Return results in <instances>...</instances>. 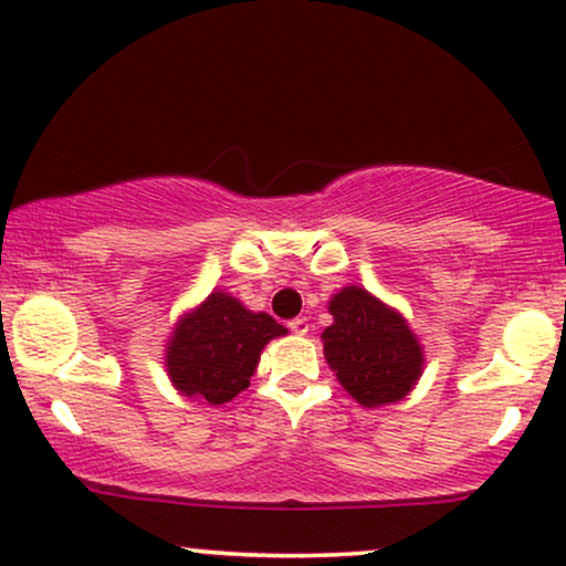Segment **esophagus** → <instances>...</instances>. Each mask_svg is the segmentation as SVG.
I'll return each mask as SVG.
<instances>
[{
	"mask_svg": "<svg viewBox=\"0 0 566 566\" xmlns=\"http://www.w3.org/2000/svg\"><path fill=\"white\" fill-rule=\"evenodd\" d=\"M290 328H292V332H295V334L305 336L307 332H311V324H307L305 316H300V318H292V321H290Z\"/></svg>",
	"mask_w": 566,
	"mask_h": 566,
	"instance_id": "esophagus-1",
	"label": "esophagus"
}]
</instances>
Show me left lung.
I'll use <instances>...</instances> for the list:
<instances>
[{
    "label": "left lung",
    "mask_w": 566,
    "mask_h": 566,
    "mask_svg": "<svg viewBox=\"0 0 566 566\" xmlns=\"http://www.w3.org/2000/svg\"><path fill=\"white\" fill-rule=\"evenodd\" d=\"M334 324L324 328V355L339 384L363 407L405 399L423 374V347L395 307L363 287L328 300Z\"/></svg>",
    "instance_id": "8db88e82"
}]
</instances>
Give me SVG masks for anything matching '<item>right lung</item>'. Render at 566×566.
Here are the masks:
<instances>
[{
  "label": "right lung",
  "mask_w": 566,
  "mask_h": 566,
  "mask_svg": "<svg viewBox=\"0 0 566 566\" xmlns=\"http://www.w3.org/2000/svg\"><path fill=\"white\" fill-rule=\"evenodd\" d=\"M287 334L269 313H253L227 292H211L177 321L167 342V374L182 397L224 405L248 389L261 349Z\"/></svg>",
  "instance_id": "add662e5"
}]
</instances>
